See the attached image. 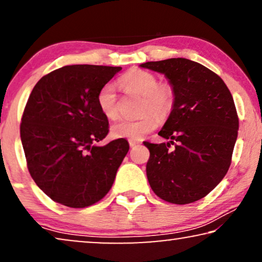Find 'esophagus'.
<instances>
[{
  "label": "esophagus",
  "mask_w": 262,
  "mask_h": 262,
  "mask_svg": "<svg viewBox=\"0 0 262 262\" xmlns=\"http://www.w3.org/2000/svg\"><path fill=\"white\" fill-rule=\"evenodd\" d=\"M128 144H130L131 148H135V146L138 145V143L135 142V141H130V142H128Z\"/></svg>",
  "instance_id": "1"
}]
</instances>
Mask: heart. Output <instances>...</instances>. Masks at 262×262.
<instances>
[{
	"mask_svg": "<svg viewBox=\"0 0 262 262\" xmlns=\"http://www.w3.org/2000/svg\"><path fill=\"white\" fill-rule=\"evenodd\" d=\"M124 91L143 96L141 113L144 114L138 120L121 119L111 126L113 138H125L139 141L157 126V118L163 119L169 116L175 105V91L169 83H159V78L150 71L132 69L120 78ZM99 110L108 119L118 117V101L116 88L112 83L103 84L96 95Z\"/></svg>",
	"mask_w": 262,
	"mask_h": 262,
	"instance_id": "b5f03b06",
	"label": "heart"
}]
</instances>
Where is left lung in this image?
<instances>
[{"label":"left lung","instance_id":"obj_1","mask_svg":"<svg viewBox=\"0 0 262 262\" xmlns=\"http://www.w3.org/2000/svg\"><path fill=\"white\" fill-rule=\"evenodd\" d=\"M139 67L163 74L175 91L174 108L159 132L168 142H144L150 151V187L168 203L196 202L220 184L230 167L238 131L231 93L217 74L186 58Z\"/></svg>","mask_w":262,"mask_h":262}]
</instances>
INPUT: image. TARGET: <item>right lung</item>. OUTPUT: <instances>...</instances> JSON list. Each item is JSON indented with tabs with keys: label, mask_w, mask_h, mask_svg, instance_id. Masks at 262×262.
Returning a JSON list of instances; mask_svg holds the SVG:
<instances>
[{
	"label": "right lung",
	"mask_w": 262,
	"mask_h": 262,
	"mask_svg": "<svg viewBox=\"0 0 262 262\" xmlns=\"http://www.w3.org/2000/svg\"><path fill=\"white\" fill-rule=\"evenodd\" d=\"M120 70L67 66L34 85L20 136L32 179L53 202L81 209L98 203L112 187L130 146L124 138L96 144L108 134L96 95Z\"/></svg>",
	"instance_id": "add662e5"
}]
</instances>
